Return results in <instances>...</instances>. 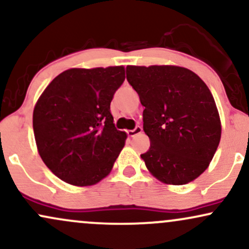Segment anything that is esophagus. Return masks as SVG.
Listing matches in <instances>:
<instances>
[{
  "instance_id": "obj_1",
  "label": "esophagus",
  "mask_w": 249,
  "mask_h": 249,
  "mask_svg": "<svg viewBox=\"0 0 249 249\" xmlns=\"http://www.w3.org/2000/svg\"><path fill=\"white\" fill-rule=\"evenodd\" d=\"M142 128L141 126H137L136 128H133V130H128L127 134H128V137H134V136H137V134L142 133Z\"/></svg>"
}]
</instances>
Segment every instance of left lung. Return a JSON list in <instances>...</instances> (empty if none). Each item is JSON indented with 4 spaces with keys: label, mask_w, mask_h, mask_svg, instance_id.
<instances>
[{
    "label": "left lung",
    "mask_w": 249,
    "mask_h": 249,
    "mask_svg": "<svg viewBox=\"0 0 249 249\" xmlns=\"http://www.w3.org/2000/svg\"><path fill=\"white\" fill-rule=\"evenodd\" d=\"M126 78L145 110L151 146L142 154L148 172L167 185H185L206 171L221 138V122L210 89L178 65H127Z\"/></svg>",
    "instance_id": "obj_1"
}]
</instances>
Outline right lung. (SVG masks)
Returning <instances> with one entry per match:
<instances>
[{"mask_svg":"<svg viewBox=\"0 0 249 249\" xmlns=\"http://www.w3.org/2000/svg\"><path fill=\"white\" fill-rule=\"evenodd\" d=\"M125 79L123 65L72 68L37 99L33 126L48 168L73 186H92L110 174L127 134L113 124L110 103Z\"/></svg>","mask_w":249,"mask_h":249,"instance_id":"add662e5","label":"right lung"}]
</instances>
